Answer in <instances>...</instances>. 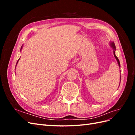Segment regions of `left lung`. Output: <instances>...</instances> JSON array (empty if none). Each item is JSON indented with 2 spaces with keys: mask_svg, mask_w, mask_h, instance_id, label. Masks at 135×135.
Returning a JSON list of instances; mask_svg holds the SVG:
<instances>
[{
  "mask_svg": "<svg viewBox=\"0 0 135 135\" xmlns=\"http://www.w3.org/2000/svg\"><path fill=\"white\" fill-rule=\"evenodd\" d=\"M110 46H111V47L113 48V53H114V57H115V58L116 59V60H117V62H118V65H119V68L120 67V62H119V59H118V57H117L116 56V55H115V51H116V47H115V44H114V43L113 42H110ZM120 79H121V76H120Z\"/></svg>",
  "mask_w": 135,
  "mask_h": 135,
  "instance_id": "obj_1",
  "label": "left lung"
}]
</instances>
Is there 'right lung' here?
Here are the masks:
<instances>
[{
  "instance_id": "1",
  "label": "right lung",
  "mask_w": 135,
  "mask_h": 135,
  "mask_svg": "<svg viewBox=\"0 0 135 135\" xmlns=\"http://www.w3.org/2000/svg\"><path fill=\"white\" fill-rule=\"evenodd\" d=\"M22 46H21V50H22ZM19 60H20V59H18V60L17 61V63H16V66H17V63H18V61H19ZM16 68H15V69H16Z\"/></svg>"
}]
</instances>
